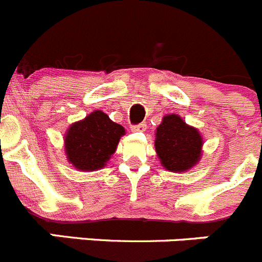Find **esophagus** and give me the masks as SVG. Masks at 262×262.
Wrapping results in <instances>:
<instances>
[{
    "label": "esophagus",
    "mask_w": 262,
    "mask_h": 262,
    "mask_svg": "<svg viewBox=\"0 0 262 262\" xmlns=\"http://www.w3.org/2000/svg\"><path fill=\"white\" fill-rule=\"evenodd\" d=\"M145 129H146L145 123H139V124H134V126H131V131H134V133H143V131H145Z\"/></svg>",
    "instance_id": "esophagus-1"
}]
</instances>
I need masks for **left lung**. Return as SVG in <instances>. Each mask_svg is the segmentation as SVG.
I'll list each match as a JSON object with an SVG mask.
<instances>
[{"mask_svg": "<svg viewBox=\"0 0 262 262\" xmlns=\"http://www.w3.org/2000/svg\"><path fill=\"white\" fill-rule=\"evenodd\" d=\"M202 145L203 139L198 129L186 124L178 114L164 116L157 127V156L171 172H184L195 166L201 161Z\"/></svg>", "mask_w": 262, "mask_h": 262, "instance_id": "1", "label": "left lung"}]
</instances>
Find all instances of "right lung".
Returning <instances> with one entry per match:
<instances>
[{
  "label": "right lung",
  "mask_w": 262,
  "mask_h": 262,
  "mask_svg": "<svg viewBox=\"0 0 262 262\" xmlns=\"http://www.w3.org/2000/svg\"><path fill=\"white\" fill-rule=\"evenodd\" d=\"M124 128L101 111L92 112L82 121L71 124L64 145L69 163L79 171L103 168L116 151Z\"/></svg>",
  "instance_id": "obj_1"
}]
</instances>
